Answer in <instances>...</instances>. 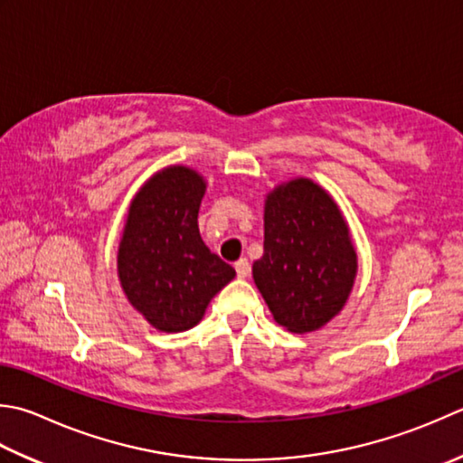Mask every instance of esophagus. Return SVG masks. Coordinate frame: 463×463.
Here are the masks:
<instances>
[{"label": "esophagus", "mask_w": 463, "mask_h": 463, "mask_svg": "<svg viewBox=\"0 0 463 463\" xmlns=\"http://www.w3.org/2000/svg\"><path fill=\"white\" fill-rule=\"evenodd\" d=\"M234 269H237V275H239L241 279L249 277V273H250V265H249L247 259H241V260L234 262Z\"/></svg>", "instance_id": "obj_1"}]
</instances>
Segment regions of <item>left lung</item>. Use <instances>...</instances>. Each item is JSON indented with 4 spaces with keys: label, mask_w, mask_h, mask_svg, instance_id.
Instances as JSON below:
<instances>
[{
    "label": "left lung",
    "mask_w": 463,
    "mask_h": 463,
    "mask_svg": "<svg viewBox=\"0 0 463 463\" xmlns=\"http://www.w3.org/2000/svg\"><path fill=\"white\" fill-rule=\"evenodd\" d=\"M357 255L337 204L321 186L297 178L265 204V252L252 277L275 321L293 333L323 327L351 293Z\"/></svg>",
    "instance_id": "8db88e82"
}]
</instances>
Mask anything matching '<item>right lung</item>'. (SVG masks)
Here are the masks:
<instances>
[{"mask_svg":"<svg viewBox=\"0 0 463 463\" xmlns=\"http://www.w3.org/2000/svg\"><path fill=\"white\" fill-rule=\"evenodd\" d=\"M204 180L172 166L150 178L130 204L118 250L126 297L158 331H186L234 279V269L208 250L198 232Z\"/></svg>","mask_w":463,"mask_h":463,"instance_id":"right-lung-1","label":"right lung"}]
</instances>
